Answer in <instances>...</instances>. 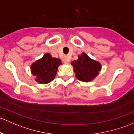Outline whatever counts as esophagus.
<instances>
[{"instance_id":"1","label":"esophagus","mask_w":134,"mask_h":134,"mask_svg":"<svg viewBox=\"0 0 134 134\" xmlns=\"http://www.w3.org/2000/svg\"><path fill=\"white\" fill-rule=\"evenodd\" d=\"M63 61L64 63H67L70 61V59L67 56H64L63 58Z\"/></svg>"}]
</instances>
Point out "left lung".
<instances>
[{"mask_svg":"<svg viewBox=\"0 0 134 134\" xmlns=\"http://www.w3.org/2000/svg\"><path fill=\"white\" fill-rule=\"evenodd\" d=\"M76 77L81 81L88 82L94 80L101 71V65L98 62L90 58L85 53L78 56V59L71 62Z\"/></svg>","mask_w":134,"mask_h":134,"instance_id":"obj_1","label":"left lung"}]
</instances>
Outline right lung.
<instances>
[{"instance_id": "add662e5", "label": "right lung", "mask_w": 134, "mask_h": 134, "mask_svg": "<svg viewBox=\"0 0 134 134\" xmlns=\"http://www.w3.org/2000/svg\"><path fill=\"white\" fill-rule=\"evenodd\" d=\"M62 63L59 58H53L46 53L40 60L33 63L31 67L32 74L36 77L35 79L39 83H48L53 80L58 71V67Z\"/></svg>"}]
</instances>
